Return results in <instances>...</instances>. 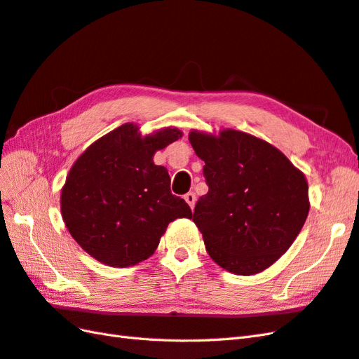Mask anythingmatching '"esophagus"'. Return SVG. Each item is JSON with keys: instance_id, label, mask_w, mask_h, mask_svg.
Wrapping results in <instances>:
<instances>
[{"instance_id": "34e87169", "label": "esophagus", "mask_w": 359, "mask_h": 359, "mask_svg": "<svg viewBox=\"0 0 359 359\" xmlns=\"http://www.w3.org/2000/svg\"><path fill=\"white\" fill-rule=\"evenodd\" d=\"M184 199H186V203L190 205V208H194V207H195L196 196H195L194 191H189V194H186V195H184Z\"/></svg>"}]
</instances>
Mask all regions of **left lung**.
I'll list each match as a JSON object with an SVG mask.
<instances>
[{"label": "left lung", "mask_w": 359, "mask_h": 359, "mask_svg": "<svg viewBox=\"0 0 359 359\" xmlns=\"http://www.w3.org/2000/svg\"><path fill=\"white\" fill-rule=\"evenodd\" d=\"M189 140L205 163L208 191L191 217L208 256L238 276L266 269L292 245L308 217L303 172L273 144L241 130H191Z\"/></svg>", "instance_id": "1"}]
</instances>
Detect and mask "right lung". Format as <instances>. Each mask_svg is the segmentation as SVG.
<instances>
[{"label": "right lung", "mask_w": 359, "mask_h": 359, "mask_svg": "<svg viewBox=\"0 0 359 359\" xmlns=\"http://www.w3.org/2000/svg\"><path fill=\"white\" fill-rule=\"evenodd\" d=\"M182 133L165 128L142 137L134 123L111 130L69 170L60 212L69 234L104 265L126 268L154 255L168 225L191 217L184 199L172 195L168 169L154 154Z\"/></svg>", "instance_id": "obj_1"}]
</instances>
